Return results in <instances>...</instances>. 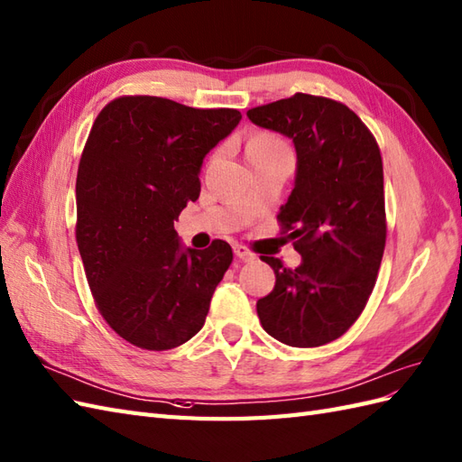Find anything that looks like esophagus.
<instances>
[{
    "mask_svg": "<svg viewBox=\"0 0 462 462\" xmlns=\"http://www.w3.org/2000/svg\"><path fill=\"white\" fill-rule=\"evenodd\" d=\"M234 254H236V257H240L242 262H252L254 257H255L248 248H245V245H236V248H234Z\"/></svg>",
    "mask_w": 462,
    "mask_h": 462,
    "instance_id": "34e87169",
    "label": "esophagus"
}]
</instances>
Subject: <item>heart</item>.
Instances as JSON below:
<instances>
[{
	"instance_id": "heart-1",
	"label": "heart",
	"mask_w": 462,
	"mask_h": 462,
	"mask_svg": "<svg viewBox=\"0 0 462 462\" xmlns=\"http://www.w3.org/2000/svg\"><path fill=\"white\" fill-rule=\"evenodd\" d=\"M280 147H287L282 137H277L273 134H257L250 139L248 152L250 149H280Z\"/></svg>"
}]
</instances>
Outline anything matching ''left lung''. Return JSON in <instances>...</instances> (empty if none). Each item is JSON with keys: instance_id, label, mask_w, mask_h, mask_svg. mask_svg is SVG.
I'll return each mask as SVG.
<instances>
[{"instance_id": "left-lung-1", "label": "left lung", "mask_w": 462, "mask_h": 462, "mask_svg": "<svg viewBox=\"0 0 462 462\" xmlns=\"http://www.w3.org/2000/svg\"><path fill=\"white\" fill-rule=\"evenodd\" d=\"M248 117L291 137L297 152L295 187L277 222L301 265L263 255L275 287L257 301V317L283 345H328L356 323L382 263L388 226L378 142L348 106L325 96L297 92Z\"/></svg>"}]
</instances>
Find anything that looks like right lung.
Here are the masks:
<instances>
[{"label": "right lung", "mask_w": 462, "mask_h": 462, "mask_svg": "<svg viewBox=\"0 0 462 462\" xmlns=\"http://www.w3.org/2000/svg\"><path fill=\"white\" fill-rule=\"evenodd\" d=\"M242 114L120 96L92 124L77 175V244L94 303L143 350L185 345L232 263L228 242L182 250L175 220L200 195V167Z\"/></svg>", "instance_id": "add662e5"}]
</instances>
